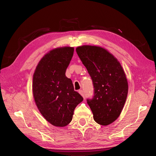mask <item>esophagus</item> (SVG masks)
<instances>
[{"instance_id": "esophagus-1", "label": "esophagus", "mask_w": 156, "mask_h": 156, "mask_svg": "<svg viewBox=\"0 0 156 156\" xmlns=\"http://www.w3.org/2000/svg\"><path fill=\"white\" fill-rule=\"evenodd\" d=\"M79 93L80 95H81L84 97V92H83V90H79Z\"/></svg>"}]
</instances>
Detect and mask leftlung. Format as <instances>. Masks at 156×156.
Wrapping results in <instances>:
<instances>
[{
    "label": "left lung",
    "instance_id": "1",
    "mask_svg": "<svg viewBox=\"0 0 156 156\" xmlns=\"http://www.w3.org/2000/svg\"><path fill=\"white\" fill-rule=\"evenodd\" d=\"M94 86V96L87 103L93 119L100 125L108 126L120 115L128 93V83L123 68L114 55L99 46L76 48Z\"/></svg>",
    "mask_w": 156,
    "mask_h": 156
}]
</instances>
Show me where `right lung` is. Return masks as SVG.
Returning <instances> with one entry per match:
<instances>
[{"mask_svg":"<svg viewBox=\"0 0 156 156\" xmlns=\"http://www.w3.org/2000/svg\"><path fill=\"white\" fill-rule=\"evenodd\" d=\"M74 52L72 47L54 48L37 65L33 78V94L37 108L52 126L63 127L70 123L73 111L83 101L65 75Z\"/></svg>","mask_w":156,"mask_h":156,"instance_id":"obj_1","label":"right lung"}]
</instances>
